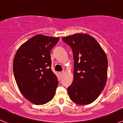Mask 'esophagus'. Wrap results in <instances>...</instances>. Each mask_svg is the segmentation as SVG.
<instances>
[{
	"mask_svg": "<svg viewBox=\"0 0 123 123\" xmlns=\"http://www.w3.org/2000/svg\"><path fill=\"white\" fill-rule=\"evenodd\" d=\"M64 73H65V71H61V72H60V73H59L60 75V76H62L63 75V74H64Z\"/></svg>",
	"mask_w": 123,
	"mask_h": 123,
	"instance_id": "obj_1",
	"label": "esophagus"
}]
</instances>
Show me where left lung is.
<instances>
[{"instance_id": "8db88e82", "label": "left lung", "mask_w": 123, "mask_h": 123, "mask_svg": "<svg viewBox=\"0 0 123 123\" xmlns=\"http://www.w3.org/2000/svg\"><path fill=\"white\" fill-rule=\"evenodd\" d=\"M62 40L71 47L73 54L74 79L67 89L69 98L79 105L91 104L106 84V54L95 39L87 34H75Z\"/></svg>"}]
</instances>
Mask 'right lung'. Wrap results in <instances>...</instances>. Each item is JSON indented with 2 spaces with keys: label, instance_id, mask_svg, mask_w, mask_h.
<instances>
[{
  "label": "right lung",
  "instance_id": "right-lung-1",
  "mask_svg": "<svg viewBox=\"0 0 123 123\" xmlns=\"http://www.w3.org/2000/svg\"><path fill=\"white\" fill-rule=\"evenodd\" d=\"M58 37L37 34L19 47L13 63L17 86L25 98L36 105L54 98L58 81L51 69L50 52Z\"/></svg>",
  "mask_w": 123,
  "mask_h": 123
}]
</instances>
